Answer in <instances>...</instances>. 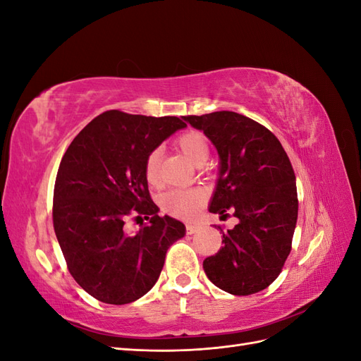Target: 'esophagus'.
Returning a JSON list of instances; mask_svg holds the SVG:
<instances>
[{
    "mask_svg": "<svg viewBox=\"0 0 361 361\" xmlns=\"http://www.w3.org/2000/svg\"><path fill=\"white\" fill-rule=\"evenodd\" d=\"M199 231H200V226L199 224H195V223H188L187 224V233L188 235H192V233L199 232Z\"/></svg>",
    "mask_w": 361,
    "mask_h": 361,
    "instance_id": "34e87169",
    "label": "esophagus"
}]
</instances>
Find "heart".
<instances>
[{
	"label": "heart",
	"mask_w": 361,
	"mask_h": 361,
	"mask_svg": "<svg viewBox=\"0 0 361 361\" xmlns=\"http://www.w3.org/2000/svg\"><path fill=\"white\" fill-rule=\"evenodd\" d=\"M178 147L190 162L203 166L209 158V143L199 130H188L178 138ZM161 152L152 150L146 158L145 178L149 185L155 187L159 183ZM203 195L199 190H170L159 199L161 209L174 216H188L202 204Z\"/></svg>",
	"instance_id": "heart-1"
}]
</instances>
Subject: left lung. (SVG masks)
Masks as SVG:
<instances>
[{
    "mask_svg": "<svg viewBox=\"0 0 361 361\" xmlns=\"http://www.w3.org/2000/svg\"><path fill=\"white\" fill-rule=\"evenodd\" d=\"M203 130L220 157L209 212L238 218L223 232L224 245L203 260L216 288L251 295L274 281L290 253L298 199L295 173L285 149L265 126L233 111L183 116Z\"/></svg>",
    "mask_w": 361,
    "mask_h": 361,
    "instance_id": "left-lung-1",
    "label": "left lung"
}]
</instances>
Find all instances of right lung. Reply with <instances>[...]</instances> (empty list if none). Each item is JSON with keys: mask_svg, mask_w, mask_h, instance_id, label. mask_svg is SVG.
<instances>
[{"mask_svg": "<svg viewBox=\"0 0 361 361\" xmlns=\"http://www.w3.org/2000/svg\"><path fill=\"white\" fill-rule=\"evenodd\" d=\"M185 125L179 117H147L117 110L93 118L61 158L54 187L52 220L75 281L93 298L128 304L159 279L167 250L185 224L159 216L145 178L146 158ZM149 223L135 234L127 216Z\"/></svg>", "mask_w": 361, "mask_h": 361, "instance_id": "add662e5", "label": "right lung"}]
</instances>
